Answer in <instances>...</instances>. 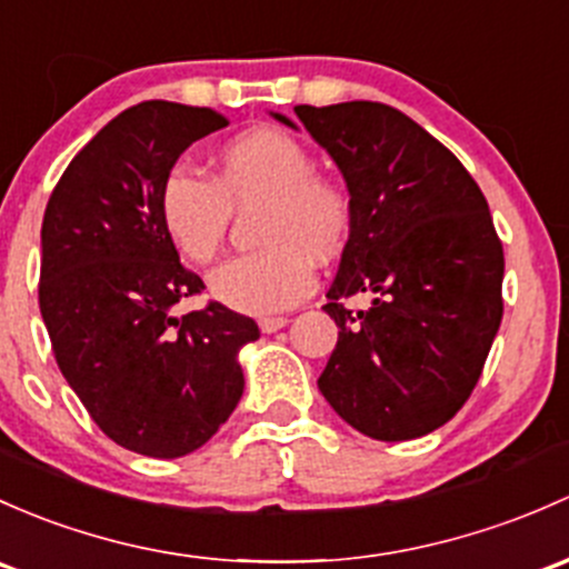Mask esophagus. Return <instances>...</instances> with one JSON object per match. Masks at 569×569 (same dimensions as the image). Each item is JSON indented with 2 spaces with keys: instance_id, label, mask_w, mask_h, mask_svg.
I'll return each mask as SVG.
<instances>
[{
  "instance_id": "esophagus-1",
  "label": "esophagus",
  "mask_w": 569,
  "mask_h": 569,
  "mask_svg": "<svg viewBox=\"0 0 569 569\" xmlns=\"http://www.w3.org/2000/svg\"><path fill=\"white\" fill-rule=\"evenodd\" d=\"M286 325H289V319H286V316H261V319H259V330L267 332V335L283 330Z\"/></svg>"
}]
</instances>
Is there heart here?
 <instances>
[{"label":"heart","mask_w":569,"mask_h":569,"mask_svg":"<svg viewBox=\"0 0 569 569\" xmlns=\"http://www.w3.org/2000/svg\"><path fill=\"white\" fill-rule=\"evenodd\" d=\"M261 201L256 242L264 248L226 261L209 274V295L239 313L264 316L297 305L313 289V259L343 256L355 231V204L338 179L319 174L297 136L256 128L226 143L212 179L174 166L166 171L158 212L166 237L193 264L218 259L231 209Z\"/></svg>","instance_id":"1"}]
</instances>
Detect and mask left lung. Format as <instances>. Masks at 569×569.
Wrapping results in <instances>:
<instances>
[{
  "label": "left lung",
  "mask_w": 569,
  "mask_h": 569,
  "mask_svg": "<svg viewBox=\"0 0 569 569\" xmlns=\"http://www.w3.org/2000/svg\"><path fill=\"white\" fill-rule=\"evenodd\" d=\"M295 113L332 154L355 204L327 291L340 332L319 390L370 439L426 436L469 400L505 313V250L486 196L445 143L392 106ZM362 290L375 305L351 315L342 300Z\"/></svg>",
  "instance_id": "obj_1"
}]
</instances>
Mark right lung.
Segmentation results:
<instances>
[{"label": "right lung", "instance_id": "right-lung-1", "mask_svg": "<svg viewBox=\"0 0 569 569\" xmlns=\"http://www.w3.org/2000/svg\"><path fill=\"white\" fill-rule=\"evenodd\" d=\"M226 124L212 109L143 100L70 160L43 214L38 297L53 357L98 428L139 456L207 445L242 398L239 349L259 338L250 316L214 300L171 313L204 280L166 237L160 182Z\"/></svg>", "mask_w": 569, "mask_h": 569}]
</instances>
